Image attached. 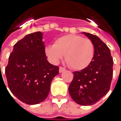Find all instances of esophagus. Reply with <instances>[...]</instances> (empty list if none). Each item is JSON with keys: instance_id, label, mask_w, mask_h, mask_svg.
Wrapping results in <instances>:
<instances>
[{"instance_id": "1", "label": "esophagus", "mask_w": 121, "mask_h": 121, "mask_svg": "<svg viewBox=\"0 0 121 121\" xmlns=\"http://www.w3.org/2000/svg\"><path fill=\"white\" fill-rule=\"evenodd\" d=\"M66 69L64 67H60V69H59V72L60 73H63V72H64V71H65Z\"/></svg>"}]
</instances>
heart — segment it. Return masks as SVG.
Masks as SVG:
<instances>
[{
    "label": "heart",
    "instance_id": "heart-1",
    "mask_svg": "<svg viewBox=\"0 0 121 121\" xmlns=\"http://www.w3.org/2000/svg\"><path fill=\"white\" fill-rule=\"evenodd\" d=\"M45 53L54 63H58L65 54V61L71 68L82 70L93 59L94 45L88 38L78 35H65L56 40L54 45H47Z\"/></svg>",
    "mask_w": 121,
    "mask_h": 121
}]
</instances>
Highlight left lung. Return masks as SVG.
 <instances>
[{"mask_svg":"<svg viewBox=\"0 0 121 121\" xmlns=\"http://www.w3.org/2000/svg\"><path fill=\"white\" fill-rule=\"evenodd\" d=\"M82 34L93 43V59L87 67L74 72L69 92L77 104L91 106L109 91L113 76V61L109 48L99 37L86 32Z\"/></svg>","mask_w":121,"mask_h":121,"instance_id":"8db88e82","label":"left lung"}]
</instances>
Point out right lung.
<instances>
[{
  "instance_id": "obj_1",
  "label": "right lung",
  "mask_w": 121,
  "mask_h": 121,
  "mask_svg": "<svg viewBox=\"0 0 121 121\" xmlns=\"http://www.w3.org/2000/svg\"><path fill=\"white\" fill-rule=\"evenodd\" d=\"M5 73L9 90L19 100L30 105L45 100L59 67L47 60L43 33L28 34L15 44Z\"/></svg>"
}]
</instances>
